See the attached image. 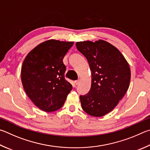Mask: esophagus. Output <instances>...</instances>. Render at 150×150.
Listing matches in <instances>:
<instances>
[{
  "label": "esophagus",
  "mask_w": 150,
  "mask_h": 150,
  "mask_svg": "<svg viewBox=\"0 0 150 150\" xmlns=\"http://www.w3.org/2000/svg\"><path fill=\"white\" fill-rule=\"evenodd\" d=\"M74 83H75V84H76V85H79V84H80V80H76L75 82H74Z\"/></svg>",
  "instance_id": "obj_1"
}]
</instances>
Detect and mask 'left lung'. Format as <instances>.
Listing matches in <instances>:
<instances>
[{
  "label": "left lung",
  "mask_w": 150,
  "mask_h": 150,
  "mask_svg": "<svg viewBox=\"0 0 150 150\" xmlns=\"http://www.w3.org/2000/svg\"><path fill=\"white\" fill-rule=\"evenodd\" d=\"M76 46L87 59L91 72L90 90L80 96L82 109L91 116H104L117 105L128 90L129 64L121 52L105 41L77 42Z\"/></svg>",
  "instance_id": "8db88e82"
}]
</instances>
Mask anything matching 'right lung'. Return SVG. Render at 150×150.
Returning <instances> with one entry per match:
<instances>
[{
    "instance_id": "obj_1",
    "label": "right lung",
    "mask_w": 150,
    "mask_h": 150,
    "mask_svg": "<svg viewBox=\"0 0 150 150\" xmlns=\"http://www.w3.org/2000/svg\"><path fill=\"white\" fill-rule=\"evenodd\" d=\"M74 42L50 39L38 45L23 62V89L35 105L45 112L61 108L72 86L66 80L63 58Z\"/></svg>"
}]
</instances>
